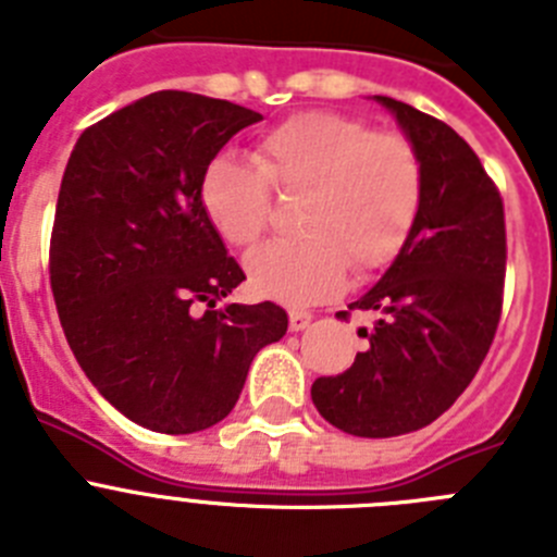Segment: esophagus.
<instances>
[{
    "instance_id": "esophagus-1",
    "label": "esophagus",
    "mask_w": 557,
    "mask_h": 557,
    "mask_svg": "<svg viewBox=\"0 0 557 557\" xmlns=\"http://www.w3.org/2000/svg\"><path fill=\"white\" fill-rule=\"evenodd\" d=\"M309 321H312V314H309L307 309H289V329H293V332L307 329Z\"/></svg>"
}]
</instances>
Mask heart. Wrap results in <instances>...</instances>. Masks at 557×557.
Masks as SVG:
<instances>
[{
    "label": "heart",
    "mask_w": 557,
    "mask_h": 557,
    "mask_svg": "<svg viewBox=\"0 0 557 557\" xmlns=\"http://www.w3.org/2000/svg\"><path fill=\"white\" fill-rule=\"evenodd\" d=\"M250 161L211 159L198 200L223 243L250 248L273 225V191L301 198L298 236L245 259L256 293L284 304L337 293L346 270L366 278L391 268L424 203V161L410 136L376 131L351 113H295L256 139Z\"/></svg>",
    "instance_id": "heart-1"
}]
</instances>
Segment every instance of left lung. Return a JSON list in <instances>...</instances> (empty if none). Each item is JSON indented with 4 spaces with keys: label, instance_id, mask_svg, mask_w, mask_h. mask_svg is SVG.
I'll return each mask as SVG.
<instances>
[{
    "label": "left lung",
    "instance_id": "8db88e82",
    "mask_svg": "<svg viewBox=\"0 0 557 557\" xmlns=\"http://www.w3.org/2000/svg\"><path fill=\"white\" fill-rule=\"evenodd\" d=\"M396 113L424 161L416 228L379 284L337 312H371L354 366L314 379L329 424L357 437L424 430L471 385L494 343L505 298V206L469 141L430 113L376 97Z\"/></svg>",
    "mask_w": 557,
    "mask_h": 557
}]
</instances>
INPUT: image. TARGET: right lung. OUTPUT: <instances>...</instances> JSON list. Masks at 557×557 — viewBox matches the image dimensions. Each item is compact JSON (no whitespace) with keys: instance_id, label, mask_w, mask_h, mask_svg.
Listing matches in <instances>:
<instances>
[{"instance_id":"obj_1","label":"right lung","mask_w":557,"mask_h":557,"mask_svg":"<svg viewBox=\"0 0 557 557\" xmlns=\"http://www.w3.org/2000/svg\"><path fill=\"white\" fill-rule=\"evenodd\" d=\"M259 120L156 91L86 127L69 156L49 239L58 318L88 382L152 432L223 421L256 351L287 332L270 301L218 309L245 273L198 200L203 166Z\"/></svg>"}]
</instances>
